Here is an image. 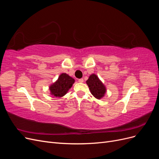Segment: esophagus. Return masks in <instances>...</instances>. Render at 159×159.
<instances>
[{
    "label": "esophagus",
    "instance_id": "34e87169",
    "mask_svg": "<svg viewBox=\"0 0 159 159\" xmlns=\"http://www.w3.org/2000/svg\"><path fill=\"white\" fill-rule=\"evenodd\" d=\"M78 81H79L80 83H82V82H84V79H83V78L79 79V80H78Z\"/></svg>",
    "mask_w": 159,
    "mask_h": 159
}]
</instances>
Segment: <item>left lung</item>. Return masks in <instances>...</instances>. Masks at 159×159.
I'll use <instances>...</instances> for the list:
<instances>
[{"mask_svg": "<svg viewBox=\"0 0 159 159\" xmlns=\"http://www.w3.org/2000/svg\"><path fill=\"white\" fill-rule=\"evenodd\" d=\"M86 83L89 88L91 94L95 98L101 99L103 97L106 92V89L97 75L95 74L91 75L89 79L86 81Z\"/></svg>", "mask_w": 159, "mask_h": 159, "instance_id": "obj_1", "label": "left lung"}]
</instances>
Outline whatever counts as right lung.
<instances>
[{"instance_id":"obj_1","label":"right lung","mask_w":159,"mask_h":159,"mask_svg":"<svg viewBox=\"0 0 159 159\" xmlns=\"http://www.w3.org/2000/svg\"><path fill=\"white\" fill-rule=\"evenodd\" d=\"M74 81V79L68 74H61L56 82L50 85L51 93L55 97H62L68 92Z\"/></svg>"}]
</instances>
